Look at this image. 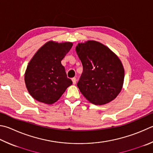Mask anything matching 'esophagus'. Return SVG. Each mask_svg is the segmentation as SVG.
I'll use <instances>...</instances> for the list:
<instances>
[{
  "mask_svg": "<svg viewBox=\"0 0 153 153\" xmlns=\"http://www.w3.org/2000/svg\"><path fill=\"white\" fill-rule=\"evenodd\" d=\"M71 80H72V82H73L74 84H76V77H73V78L71 79Z\"/></svg>",
  "mask_w": 153,
  "mask_h": 153,
  "instance_id": "1",
  "label": "esophagus"
}]
</instances>
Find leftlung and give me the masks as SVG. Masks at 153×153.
<instances>
[{
	"mask_svg": "<svg viewBox=\"0 0 153 153\" xmlns=\"http://www.w3.org/2000/svg\"><path fill=\"white\" fill-rule=\"evenodd\" d=\"M76 53L83 66L77 85L91 103L103 105L113 100L123 85L124 70L119 58L95 41L79 43Z\"/></svg>",
	"mask_w": 153,
	"mask_h": 153,
	"instance_id": "8db88e82",
	"label": "left lung"
}]
</instances>
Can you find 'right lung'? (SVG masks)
<instances>
[{
    "instance_id": "add662e5",
    "label": "right lung",
    "mask_w": 153,
    "mask_h": 153,
    "mask_svg": "<svg viewBox=\"0 0 153 153\" xmlns=\"http://www.w3.org/2000/svg\"><path fill=\"white\" fill-rule=\"evenodd\" d=\"M70 42L49 41L38 50L27 65L25 75L26 87L33 98L43 103L57 102L72 84L62 61L71 49Z\"/></svg>"
}]
</instances>
